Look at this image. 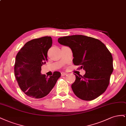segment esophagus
Segmentation results:
<instances>
[{"mask_svg":"<svg viewBox=\"0 0 126 126\" xmlns=\"http://www.w3.org/2000/svg\"><path fill=\"white\" fill-rule=\"evenodd\" d=\"M67 74L65 72H61V75H62V76H65Z\"/></svg>","mask_w":126,"mask_h":126,"instance_id":"34e87169","label":"esophagus"}]
</instances>
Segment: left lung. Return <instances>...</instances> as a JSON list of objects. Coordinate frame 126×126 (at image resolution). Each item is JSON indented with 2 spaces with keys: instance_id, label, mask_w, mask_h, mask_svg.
<instances>
[{
  "instance_id": "1",
  "label": "left lung",
  "mask_w": 126,
  "mask_h": 126,
  "mask_svg": "<svg viewBox=\"0 0 126 126\" xmlns=\"http://www.w3.org/2000/svg\"><path fill=\"white\" fill-rule=\"evenodd\" d=\"M58 42L69 46L74 65L85 71L83 76L74 74L71 87L75 95L90 101L105 92L113 70L112 56L106 45L98 39L81 35L60 37Z\"/></svg>"
}]
</instances>
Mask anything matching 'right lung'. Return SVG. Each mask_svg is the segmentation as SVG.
Returning <instances> with one entry per match:
<instances>
[{"instance_id": "obj_1", "label": "right lung", "mask_w": 126, "mask_h": 126, "mask_svg": "<svg viewBox=\"0 0 126 126\" xmlns=\"http://www.w3.org/2000/svg\"><path fill=\"white\" fill-rule=\"evenodd\" d=\"M52 45L51 36L28 41L16 56L14 73L20 89L28 96L40 99L54 87L61 73L55 71L49 77L41 73V66L47 61V52Z\"/></svg>"}]
</instances>
